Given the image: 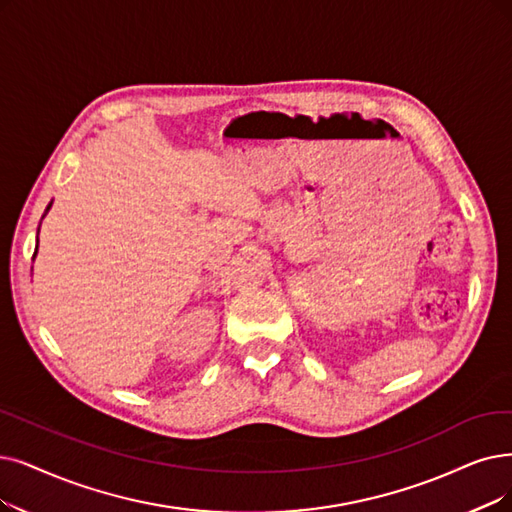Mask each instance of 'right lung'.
<instances>
[{"label": "right lung", "instance_id": "right-lung-1", "mask_svg": "<svg viewBox=\"0 0 512 512\" xmlns=\"http://www.w3.org/2000/svg\"><path fill=\"white\" fill-rule=\"evenodd\" d=\"M50 206H52V203H50ZM50 206H48V208H46V214H48V210H50ZM46 214H44V216H46ZM44 216H42V218H44ZM35 254H37V250H35ZM35 254H33V256H35Z\"/></svg>", "mask_w": 512, "mask_h": 512}]
</instances>
